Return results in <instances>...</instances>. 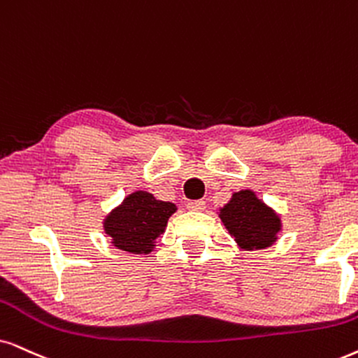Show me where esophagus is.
Masks as SVG:
<instances>
[{"label":"esophagus","instance_id":"1","mask_svg":"<svg viewBox=\"0 0 358 358\" xmlns=\"http://www.w3.org/2000/svg\"><path fill=\"white\" fill-rule=\"evenodd\" d=\"M187 208L189 211H203L206 208V203L203 200H193V201H188Z\"/></svg>","mask_w":358,"mask_h":358}]
</instances>
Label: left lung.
<instances>
[{
  "label": "left lung",
  "mask_w": 358,
  "mask_h": 358,
  "mask_svg": "<svg viewBox=\"0 0 358 358\" xmlns=\"http://www.w3.org/2000/svg\"><path fill=\"white\" fill-rule=\"evenodd\" d=\"M218 216L239 250L244 251L273 246L278 241V234L282 231L279 213L266 205L252 189L234 192L229 201L220 208Z\"/></svg>",
  "instance_id": "8db88e82"
}]
</instances>
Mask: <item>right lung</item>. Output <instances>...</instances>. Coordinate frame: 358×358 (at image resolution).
<instances>
[{"mask_svg": "<svg viewBox=\"0 0 358 358\" xmlns=\"http://www.w3.org/2000/svg\"><path fill=\"white\" fill-rule=\"evenodd\" d=\"M175 211V203L157 200L152 193L137 189L103 218V231L117 250L150 255Z\"/></svg>", "mask_w": 358, "mask_h": 358, "instance_id": "right-lung-1", "label": "right lung"}]
</instances>
